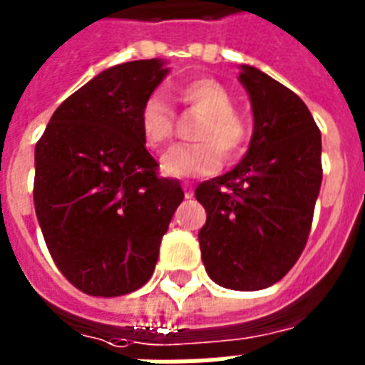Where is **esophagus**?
<instances>
[{
    "mask_svg": "<svg viewBox=\"0 0 365 365\" xmlns=\"http://www.w3.org/2000/svg\"><path fill=\"white\" fill-rule=\"evenodd\" d=\"M182 187H183V195H185V199H191V197H193V187H191V183L183 182Z\"/></svg>",
    "mask_w": 365,
    "mask_h": 365,
    "instance_id": "34e87169",
    "label": "esophagus"
}]
</instances>
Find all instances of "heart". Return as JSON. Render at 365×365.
Returning a JSON list of instances; mask_svg holds the SVG:
<instances>
[{
	"label": "heart",
	"mask_w": 365,
	"mask_h": 365,
	"mask_svg": "<svg viewBox=\"0 0 365 365\" xmlns=\"http://www.w3.org/2000/svg\"><path fill=\"white\" fill-rule=\"evenodd\" d=\"M178 98L205 113L195 138L200 143L174 145L160 157V172L168 178L208 176L225 159L242 153L250 136L246 117L233 110V96L214 77H195L176 87ZM140 130L149 148L168 142L174 130V111L159 94H151L140 111Z\"/></svg>",
	"instance_id": "1"
}]
</instances>
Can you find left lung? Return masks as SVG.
<instances>
[{
  "instance_id": "1",
  "label": "left lung",
  "mask_w": 365,
  "mask_h": 365,
  "mask_svg": "<svg viewBox=\"0 0 365 365\" xmlns=\"http://www.w3.org/2000/svg\"><path fill=\"white\" fill-rule=\"evenodd\" d=\"M254 134L233 170L199 183L208 277L239 292L278 282L299 259L322 183V136L305 102L254 66H240Z\"/></svg>"
}]
</instances>
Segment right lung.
<instances>
[{"label": "right lung", "instance_id": "1", "mask_svg": "<svg viewBox=\"0 0 365 365\" xmlns=\"http://www.w3.org/2000/svg\"><path fill=\"white\" fill-rule=\"evenodd\" d=\"M166 73L159 58L108 68L58 106L36 145L37 222L60 272L88 295L142 288L183 200L178 180L157 176L140 130Z\"/></svg>", "mask_w": 365, "mask_h": 365}]
</instances>
